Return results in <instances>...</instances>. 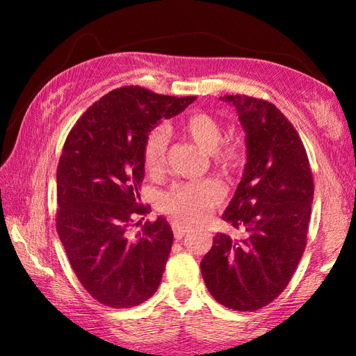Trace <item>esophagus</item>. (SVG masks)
Masks as SVG:
<instances>
[{
	"mask_svg": "<svg viewBox=\"0 0 356 356\" xmlns=\"http://www.w3.org/2000/svg\"><path fill=\"white\" fill-rule=\"evenodd\" d=\"M172 232H174V237L176 240L182 238L186 232H190V226H185V225H180V223H172Z\"/></svg>",
	"mask_w": 356,
	"mask_h": 356,
	"instance_id": "1",
	"label": "esophagus"
}]
</instances>
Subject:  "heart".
<instances>
[{"instance_id": "b5f03b06", "label": "heart", "mask_w": 356, "mask_h": 356, "mask_svg": "<svg viewBox=\"0 0 356 356\" xmlns=\"http://www.w3.org/2000/svg\"><path fill=\"white\" fill-rule=\"evenodd\" d=\"M179 127L197 145L213 153V161L226 174H236L245 163L246 151L238 140H223V127L205 111H193L179 120ZM168 134L163 128H154L143 143V165L151 176L163 171ZM223 200L222 186L211 179L193 180L172 185L159 200V209L180 222L197 223L213 213Z\"/></svg>"}]
</instances>
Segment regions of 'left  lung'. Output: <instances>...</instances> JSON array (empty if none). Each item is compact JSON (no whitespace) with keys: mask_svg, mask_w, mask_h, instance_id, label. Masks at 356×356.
<instances>
[{"mask_svg":"<svg viewBox=\"0 0 356 356\" xmlns=\"http://www.w3.org/2000/svg\"><path fill=\"white\" fill-rule=\"evenodd\" d=\"M222 101L237 108L246 131L245 172L222 218L241 237L217 234L200 270L216 301L252 312L272 303L305 252L314 177L306 148L274 104L246 95Z\"/></svg>","mask_w":356,"mask_h":356,"instance_id":"8db88e82","label":"left lung"}]
</instances>
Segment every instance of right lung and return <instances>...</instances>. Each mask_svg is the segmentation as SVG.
<instances>
[{
  "mask_svg": "<svg viewBox=\"0 0 356 356\" xmlns=\"http://www.w3.org/2000/svg\"><path fill=\"white\" fill-rule=\"evenodd\" d=\"M194 99L125 86L88 107L67 136L56 171V231L81 284L104 306H138L161 284L171 226L157 217L136 237L130 231L151 209L139 203L143 143L159 120Z\"/></svg>",
  "mask_w": 356,
  "mask_h": 356,
  "instance_id": "right-lung-1",
  "label": "right lung"
}]
</instances>
